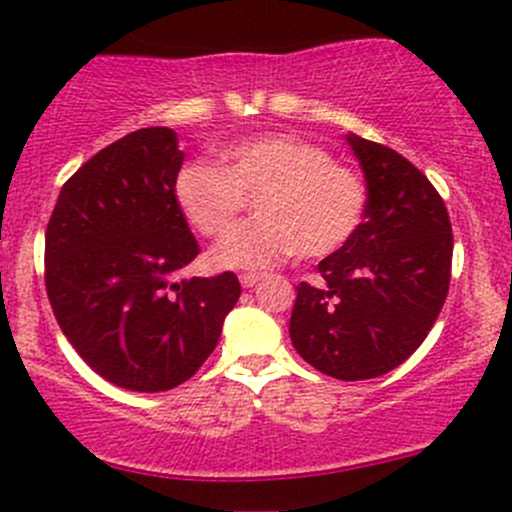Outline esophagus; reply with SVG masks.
Here are the masks:
<instances>
[{
    "instance_id": "obj_1",
    "label": "esophagus",
    "mask_w": 512,
    "mask_h": 512,
    "mask_svg": "<svg viewBox=\"0 0 512 512\" xmlns=\"http://www.w3.org/2000/svg\"><path fill=\"white\" fill-rule=\"evenodd\" d=\"M239 281H241V286H244V288H254L256 283L261 281V273H241Z\"/></svg>"
}]
</instances>
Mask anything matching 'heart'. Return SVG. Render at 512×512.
Returning a JSON list of instances; mask_svg holds the SVG:
<instances>
[{"instance_id": "1", "label": "heart", "mask_w": 512, "mask_h": 512, "mask_svg": "<svg viewBox=\"0 0 512 512\" xmlns=\"http://www.w3.org/2000/svg\"><path fill=\"white\" fill-rule=\"evenodd\" d=\"M172 194L202 236L226 234L249 197H256L258 217L214 249L212 261L224 268H266L295 254H335L357 234L367 209L365 184L350 167L286 133L229 145L221 167L187 162L177 170Z\"/></svg>"}]
</instances>
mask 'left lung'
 <instances>
[{
    "mask_svg": "<svg viewBox=\"0 0 512 512\" xmlns=\"http://www.w3.org/2000/svg\"><path fill=\"white\" fill-rule=\"evenodd\" d=\"M367 182L365 221L300 283L291 340L308 365L342 382L402 365L434 328L451 281L453 234L434 184L392 147L347 135Z\"/></svg>",
    "mask_w": 512,
    "mask_h": 512,
    "instance_id": "left-lung-1",
    "label": "left lung"
}]
</instances>
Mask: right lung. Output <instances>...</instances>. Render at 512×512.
<instances>
[{"mask_svg": "<svg viewBox=\"0 0 512 512\" xmlns=\"http://www.w3.org/2000/svg\"><path fill=\"white\" fill-rule=\"evenodd\" d=\"M182 160L175 130H135L63 184L46 226V293L63 335L133 392L187 382L241 295L231 271L175 281L199 254L172 194Z\"/></svg>", "mask_w": 512, "mask_h": 512, "instance_id": "obj_1", "label": "right lung"}]
</instances>
